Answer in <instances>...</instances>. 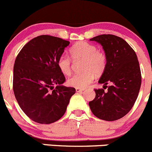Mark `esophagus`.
<instances>
[{"instance_id":"obj_1","label":"esophagus","mask_w":152,"mask_h":152,"mask_svg":"<svg viewBox=\"0 0 152 152\" xmlns=\"http://www.w3.org/2000/svg\"><path fill=\"white\" fill-rule=\"evenodd\" d=\"M76 92H82L84 91V89L83 88H76Z\"/></svg>"}]
</instances>
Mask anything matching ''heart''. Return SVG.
Masks as SVG:
<instances>
[{"label": "heart", "instance_id": "heart-1", "mask_svg": "<svg viewBox=\"0 0 152 152\" xmlns=\"http://www.w3.org/2000/svg\"><path fill=\"white\" fill-rule=\"evenodd\" d=\"M70 56L74 61L83 60L82 73H76L69 78L67 83L69 86L85 88L94 79L96 75H101L107 64V58L103 52L97 51L95 46L86 42L75 43L69 50ZM57 65L64 75L69 76L72 71V62L66 55L59 57Z\"/></svg>", "mask_w": 152, "mask_h": 152}]
</instances>
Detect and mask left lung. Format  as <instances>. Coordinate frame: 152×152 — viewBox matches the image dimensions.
Returning <instances> with one entry per match:
<instances>
[{
    "instance_id": "8db88e82",
    "label": "left lung",
    "mask_w": 152,
    "mask_h": 152,
    "mask_svg": "<svg viewBox=\"0 0 152 152\" xmlns=\"http://www.w3.org/2000/svg\"><path fill=\"white\" fill-rule=\"evenodd\" d=\"M103 47L107 64L98 83L107 88L95 89V98L89 102L96 117L105 121H115L130 112L138 97L142 77L135 52L122 38L102 34L90 39Z\"/></svg>"
}]
</instances>
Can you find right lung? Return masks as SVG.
I'll use <instances>...</instances> for the list:
<instances>
[{
  "label": "right lung",
  "instance_id": "1",
  "mask_svg": "<svg viewBox=\"0 0 152 152\" xmlns=\"http://www.w3.org/2000/svg\"><path fill=\"white\" fill-rule=\"evenodd\" d=\"M69 44L61 38L41 35L25 44L15 58L14 94L22 111L35 122L59 120L76 93L74 88L62 85L66 79L57 65Z\"/></svg>",
  "mask_w": 152,
  "mask_h": 152
}]
</instances>
